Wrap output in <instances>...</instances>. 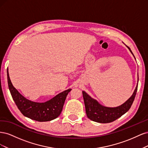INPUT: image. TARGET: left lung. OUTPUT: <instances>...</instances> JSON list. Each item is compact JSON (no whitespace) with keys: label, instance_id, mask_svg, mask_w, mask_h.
Masks as SVG:
<instances>
[{"label":"left lung","instance_id":"left-lung-1","mask_svg":"<svg viewBox=\"0 0 148 148\" xmlns=\"http://www.w3.org/2000/svg\"><path fill=\"white\" fill-rule=\"evenodd\" d=\"M127 47L134 56L130 48L127 46ZM134 57H135V56H134ZM138 83L132 96L126 102H125L123 104L115 107H109L101 105L97 101L93 99L90 96L88 95L86 92L83 91L85 109H86V113L88 118L94 121V122L101 123L114 122V120H117L121 116L125 114L130 109L136 95Z\"/></svg>","mask_w":148,"mask_h":148}]
</instances>
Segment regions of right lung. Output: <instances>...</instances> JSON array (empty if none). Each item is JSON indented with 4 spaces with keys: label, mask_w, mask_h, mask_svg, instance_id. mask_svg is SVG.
I'll return each instance as SVG.
<instances>
[{
    "label": "right lung",
    "mask_w": 148,
    "mask_h": 148,
    "mask_svg": "<svg viewBox=\"0 0 148 148\" xmlns=\"http://www.w3.org/2000/svg\"><path fill=\"white\" fill-rule=\"evenodd\" d=\"M7 80L10 92L18 108L25 117L38 122H47L57 118L63 109L66 96L71 89L58 94L44 102H36L26 99L13 86L7 69Z\"/></svg>",
    "instance_id": "obj_1"
}]
</instances>
